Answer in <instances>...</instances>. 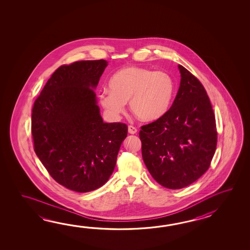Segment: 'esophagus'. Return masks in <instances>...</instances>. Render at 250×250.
I'll use <instances>...</instances> for the list:
<instances>
[{
	"label": "esophagus",
	"mask_w": 250,
	"mask_h": 250,
	"mask_svg": "<svg viewBox=\"0 0 250 250\" xmlns=\"http://www.w3.org/2000/svg\"><path fill=\"white\" fill-rule=\"evenodd\" d=\"M127 131L129 134H136V133L138 132V129L136 128L135 127H133V126H128L127 127Z\"/></svg>",
	"instance_id": "34e87169"
}]
</instances>
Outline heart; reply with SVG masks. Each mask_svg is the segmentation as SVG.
Wrapping results in <instances>:
<instances>
[{
	"label": "heart",
	"mask_w": 250,
	"mask_h": 250,
	"mask_svg": "<svg viewBox=\"0 0 250 250\" xmlns=\"http://www.w3.org/2000/svg\"><path fill=\"white\" fill-rule=\"evenodd\" d=\"M108 89L99 95V102L109 114L119 117L127 101L129 110L140 121L151 123L169 111L174 95V81L165 71L129 66L112 75L108 81Z\"/></svg>",
	"instance_id": "heart-1"
}]
</instances>
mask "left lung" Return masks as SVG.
<instances>
[{"label": "left lung", "mask_w": 250, "mask_h": 250, "mask_svg": "<svg viewBox=\"0 0 250 250\" xmlns=\"http://www.w3.org/2000/svg\"><path fill=\"white\" fill-rule=\"evenodd\" d=\"M181 83L175 100L159 120L141 127L144 163L160 185L180 189L208 170L217 144L215 118L197 78L178 66Z\"/></svg>", "instance_id": "left-lung-1"}]
</instances>
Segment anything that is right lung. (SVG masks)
I'll return each instance as SVG.
<instances>
[{
  "instance_id": "right-lung-1",
  "label": "right lung",
  "mask_w": 250,
  "mask_h": 250,
  "mask_svg": "<svg viewBox=\"0 0 250 250\" xmlns=\"http://www.w3.org/2000/svg\"><path fill=\"white\" fill-rule=\"evenodd\" d=\"M108 62L63 65L48 80L32 110L35 152L59 184L85 193L104 185L127 135L126 124L104 123L95 89Z\"/></svg>"
}]
</instances>
